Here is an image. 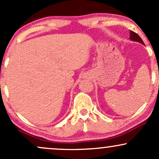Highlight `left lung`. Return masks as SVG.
<instances>
[{
  "mask_svg": "<svg viewBox=\"0 0 159 159\" xmlns=\"http://www.w3.org/2000/svg\"><path fill=\"white\" fill-rule=\"evenodd\" d=\"M130 39L132 40H134V41L139 42V43H142V44H144L143 40L140 37L139 35L138 34H136L135 32L132 31V30H130Z\"/></svg>",
  "mask_w": 159,
  "mask_h": 159,
  "instance_id": "left-lung-1",
  "label": "left lung"
}]
</instances>
